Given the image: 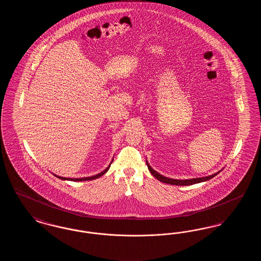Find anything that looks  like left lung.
<instances>
[{
  "mask_svg": "<svg viewBox=\"0 0 261 261\" xmlns=\"http://www.w3.org/2000/svg\"><path fill=\"white\" fill-rule=\"evenodd\" d=\"M147 162V165H148V168H149V172L152 174V176H154L158 180H160L161 182H163L165 184H169V185H176V186H189V185H194V184H197V183H200V182H204V181H207L211 178H213L215 175H217L219 172L217 173L212 174L210 176H206V177H201V178H194V179H187V180H178V179H171V178H168V177H164L160 173H158L155 170H153L150 165H149L148 162Z\"/></svg>",
  "mask_w": 261,
  "mask_h": 261,
  "instance_id": "left-lung-1",
  "label": "left lung"
}]
</instances>
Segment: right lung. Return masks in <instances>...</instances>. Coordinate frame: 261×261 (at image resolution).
<instances>
[{
    "label": "right lung",
    "instance_id": "right-lung-1",
    "mask_svg": "<svg viewBox=\"0 0 261 261\" xmlns=\"http://www.w3.org/2000/svg\"><path fill=\"white\" fill-rule=\"evenodd\" d=\"M110 167H111V164H110L103 171H101L100 173L94 175V176H91V177H85V178H64V177H61V176H58V175H55V176H57L58 178H60V179H62V180H69V181H75V182H79V181H89V180H94V179H97V178H99L100 176H102L103 174L106 173V172L110 169Z\"/></svg>",
    "mask_w": 261,
    "mask_h": 261
}]
</instances>
